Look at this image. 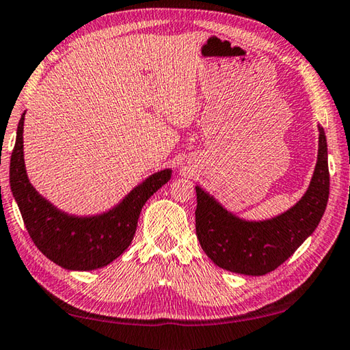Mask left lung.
<instances>
[{"label":"left lung","instance_id":"1","mask_svg":"<svg viewBox=\"0 0 350 350\" xmlns=\"http://www.w3.org/2000/svg\"><path fill=\"white\" fill-rule=\"evenodd\" d=\"M196 189V236L204 253L227 271L263 275L274 271L317 228L329 198L327 143L319 124V155L309 187L291 208L263 221L230 212L200 186Z\"/></svg>","mask_w":350,"mask_h":350}]
</instances>
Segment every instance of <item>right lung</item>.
<instances>
[{
	"label": "right lung",
	"instance_id": "obj_1",
	"mask_svg": "<svg viewBox=\"0 0 350 350\" xmlns=\"http://www.w3.org/2000/svg\"><path fill=\"white\" fill-rule=\"evenodd\" d=\"M24 117L25 113L18 123L10 158V189L31 241L51 262L70 271H91L109 265L131 245L143 206L170 180L172 169L148 176L107 212L70 215L31 186L24 163Z\"/></svg>",
	"mask_w": 350,
	"mask_h": 350
}]
</instances>
